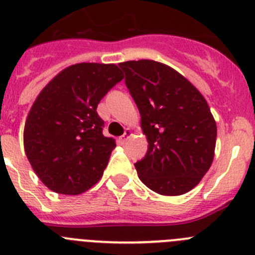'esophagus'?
<instances>
[{"label": "esophagus", "instance_id": "34e87169", "mask_svg": "<svg viewBox=\"0 0 255 255\" xmlns=\"http://www.w3.org/2000/svg\"><path fill=\"white\" fill-rule=\"evenodd\" d=\"M129 135H132V130H130L129 128H127V129L125 130V134H123L122 137L120 138V142L122 143V144H123V143H126V142H127L128 138H129Z\"/></svg>", "mask_w": 255, "mask_h": 255}]
</instances>
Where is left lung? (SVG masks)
Instances as JSON below:
<instances>
[{"label":"left lung","mask_w":255,"mask_h":255,"mask_svg":"<svg viewBox=\"0 0 255 255\" xmlns=\"http://www.w3.org/2000/svg\"><path fill=\"white\" fill-rule=\"evenodd\" d=\"M140 113L148 150L134 163L139 179L162 196L193 189L211 168L217 125L208 103L187 78L149 59L120 63Z\"/></svg>","instance_id":"left-lung-1"}]
</instances>
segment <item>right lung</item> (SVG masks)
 Instances as JSON below:
<instances>
[{"mask_svg": "<svg viewBox=\"0 0 255 255\" xmlns=\"http://www.w3.org/2000/svg\"><path fill=\"white\" fill-rule=\"evenodd\" d=\"M122 80L116 65L77 63L41 91L26 120L23 144L47 188L77 196L101 179L116 143L103 135L97 106Z\"/></svg>", "mask_w": 255, "mask_h": 255, "instance_id": "add662e5", "label": "right lung"}]
</instances>
